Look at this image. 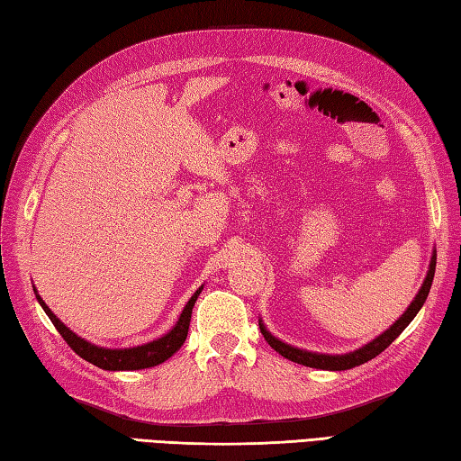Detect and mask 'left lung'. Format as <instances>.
<instances>
[{
    "instance_id": "left-lung-1",
    "label": "left lung",
    "mask_w": 461,
    "mask_h": 461,
    "mask_svg": "<svg viewBox=\"0 0 461 461\" xmlns=\"http://www.w3.org/2000/svg\"><path fill=\"white\" fill-rule=\"evenodd\" d=\"M434 273H436V251L432 253V261H429V269H428V276L422 283V287H420L414 301L410 303V307L402 312V317H400L393 327L382 332V335H378L375 340H370L368 345L357 348L355 352H347V355H321V352H309V350H303V348H297V347H291V345H287V342H283V340L273 337L271 332L266 329V325H263V322L259 321L261 335L266 337V340L269 342L271 348H276L281 357L297 362V365L311 366V368H321V370H348V368H355V366L365 365V362L378 357L380 352L393 345L394 339L400 335V332H402L410 325V322H412V319L418 315V311L422 309V305L428 299L429 287H432V281H434Z\"/></svg>"
}]
</instances>
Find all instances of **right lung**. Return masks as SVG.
Here are the masks:
<instances>
[{"label": "right lung", "mask_w": 461, "mask_h": 461, "mask_svg": "<svg viewBox=\"0 0 461 461\" xmlns=\"http://www.w3.org/2000/svg\"><path fill=\"white\" fill-rule=\"evenodd\" d=\"M202 289L203 287L195 291L194 295L190 297V301L185 303V307L182 311L178 322H176V325L170 329V332H166V335L160 337V339L146 342V345L132 347V348L96 347V345H93V342L81 339L79 335H75L71 329L65 327L63 322L55 317V312L45 305V301L37 295V291L35 289L33 291H35V297L39 301V305L43 307V311L47 312V317L51 319L55 329L59 330V335H61L67 340V345L71 347L81 358H85L86 362H91V365L99 366L103 370H140V368H150V366H156V365H162L164 360H168L174 355V352L184 345L185 337H188L194 303H195V299L200 297Z\"/></svg>", "instance_id": "right-lung-1"}]
</instances>
